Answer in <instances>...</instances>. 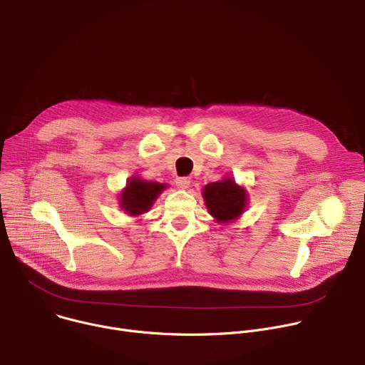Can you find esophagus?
<instances>
[{"mask_svg": "<svg viewBox=\"0 0 365 365\" xmlns=\"http://www.w3.org/2000/svg\"><path fill=\"white\" fill-rule=\"evenodd\" d=\"M176 186L179 187V189H187L189 187V185H190V178H186V176H183V178H176Z\"/></svg>", "mask_w": 365, "mask_h": 365, "instance_id": "1", "label": "esophagus"}]
</instances>
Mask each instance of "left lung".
<instances>
[{"mask_svg":"<svg viewBox=\"0 0 365 365\" xmlns=\"http://www.w3.org/2000/svg\"><path fill=\"white\" fill-rule=\"evenodd\" d=\"M202 195L207 211L217 222L222 224L237 220L244 212L248 202L245 189L238 186L231 178L207 183Z\"/></svg>","mask_w":365,"mask_h":365,"instance_id":"left-lung-1","label":"left lung"}]
</instances>
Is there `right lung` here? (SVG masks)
<instances>
[{
    "label": "right lung",
    "mask_w": 365,
    "mask_h": 365,
    "mask_svg": "<svg viewBox=\"0 0 365 365\" xmlns=\"http://www.w3.org/2000/svg\"><path fill=\"white\" fill-rule=\"evenodd\" d=\"M168 186L158 182H147L134 176L120 193V206L125 214L137 217L150 211L154 200Z\"/></svg>",
    "instance_id": "obj_1"
}]
</instances>
